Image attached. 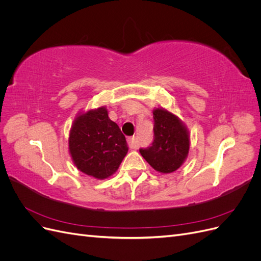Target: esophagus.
Returning <instances> with one entry per match:
<instances>
[{
	"label": "esophagus",
	"instance_id": "esophagus-1",
	"mask_svg": "<svg viewBox=\"0 0 261 261\" xmlns=\"http://www.w3.org/2000/svg\"><path fill=\"white\" fill-rule=\"evenodd\" d=\"M127 143H128V145H129V147L130 148H137L138 147V145H137V141H136V138L135 137H129L128 139H127Z\"/></svg>",
	"mask_w": 261,
	"mask_h": 261
}]
</instances>
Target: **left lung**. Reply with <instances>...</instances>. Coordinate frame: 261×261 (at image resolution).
<instances>
[{"label": "left lung", "mask_w": 261, "mask_h": 261, "mask_svg": "<svg viewBox=\"0 0 261 261\" xmlns=\"http://www.w3.org/2000/svg\"><path fill=\"white\" fill-rule=\"evenodd\" d=\"M154 139L152 146L140 149V154L156 172L168 174L176 171L185 162L191 138L183 121L163 108L153 111Z\"/></svg>", "instance_id": "8db88e82"}]
</instances>
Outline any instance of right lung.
Here are the masks:
<instances>
[{"label": "right lung", "mask_w": 261, "mask_h": 261, "mask_svg": "<svg viewBox=\"0 0 261 261\" xmlns=\"http://www.w3.org/2000/svg\"><path fill=\"white\" fill-rule=\"evenodd\" d=\"M68 151L75 167L97 179L113 175L128 151L125 136L106 107L80 112L72 124Z\"/></svg>", "instance_id": "add662e5"}]
</instances>
